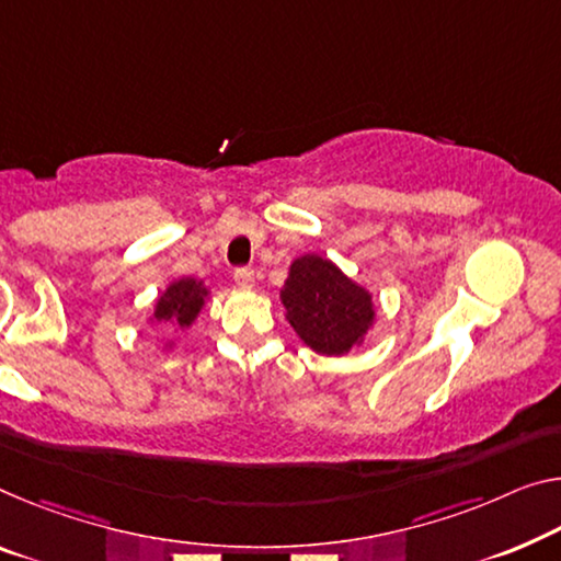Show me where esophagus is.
<instances>
[{"mask_svg":"<svg viewBox=\"0 0 561 561\" xmlns=\"http://www.w3.org/2000/svg\"><path fill=\"white\" fill-rule=\"evenodd\" d=\"M234 284L242 289H252L254 287V272L247 270V266H239L234 270Z\"/></svg>","mask_w":561,"mask_h":561,"instance_id":"obj_1","label":"esophagus"}]
</instances>
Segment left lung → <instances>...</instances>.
I'll return each mask as SVG.
<instances>
[{
  "mask_svg": "<svg viewBox=\"0 0 561 561\" xmlns=\"http://www.w3.org/2000/svg\"><path fill=\"white\" fill-rule=\"evenodd\" d=\"M279 297L299 340L327 357H342L362 344L375 322L369 291L319 254L291 262Z\"/></svg>",
  "mask_w": 561,
  "mask_h": 561,
  "instance_id": "1",
  "label": "left lung"
}]
</instances>
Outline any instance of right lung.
<instances>
[{"label": "right lung", "mask_w": 561, "mask_h": 561, "mask_svg": "<svg viewBox=\"0 0 561 561\" xmlns=\"http://www.w3.org/2000/svg\"><path fill=\"white\" fill-rule=\"evenodd\" d=\"M209 297V289L202 282L192 277H182L169 284L162 291V297L157 299L152 319L159 324H172V327H192L194 319L202 312L204 301Z\"/></svg>", "instance_id": "1"}]
</instances>
